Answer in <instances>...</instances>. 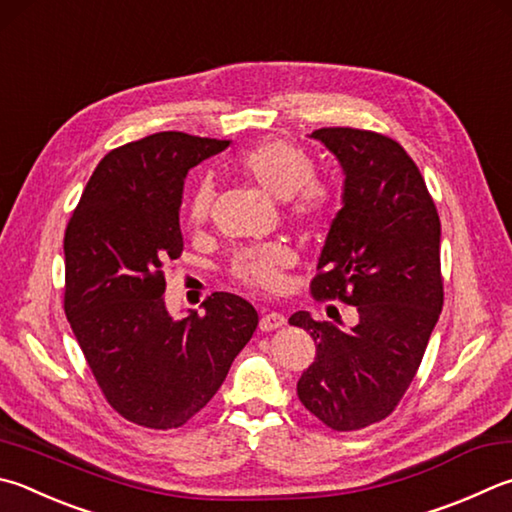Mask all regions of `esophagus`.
Wrapping results in <instances>:
<instances>
[{"label":"esophagus","instance_id":"1","mask_svg":"<svg viewBox=\"0 0 512 512\" xmlns=\"http://www.w3.org/2000/svg\"><path fill=\"white\" fill-rule=\"evenodd\" d=\"M284 315L277 313V311H268L262 315V320H259V329L262 331H273V329H280L284 324Z\"/></svg>","mask_w":512,"mask_h":512}]
</instances>
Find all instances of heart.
Instances as JSON below:
<instances>
[{"mask_svg": "<svg viewBox=\"0 0 512 512\" xmlns=\"http://www.w3.org/2000/svg\"><path fill=\"white\" fill-rule=\"evenodd\" d=\"M235 170L246 181L264 190L268 197L280 199L284 217L291 226L315 232L333 217L338 206L336 188L315 176L313 156L300 145L286 141H264L235 156ZM215 201L210 179L194 183L188 199V219L192 224H206ZM293 264L291 250L282 244H255L237 250L230 259V275L246 286L277 288L282 273Z\"/></svg>", "mask_w": 512, "mask_h": 512, "instance_id": "heart-1", "label": "heart"}]
</instances>
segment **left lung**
Segmentation results:
<instances>
[{"mask_svg": "<svg viewBox=\"0 0 512 512\" xmlns=\"http://www.w3.org/2000/svg\"><path fill=\"white\" fill-rule=\"evenodd\" d=\"M311 138L345 170L311 295L356 306L358 324L342 331L306 311L291 315L315 342L297 396L331 430L353 432L392 414L421 365L443 309L441 221L394 138L353 127H322Z\"/></svg>", "mask_w": 512, "mask_h": 512, "instance_id": "8db88e82", "label": "left lung"}]
</instances>
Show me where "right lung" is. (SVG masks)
<instances>
[{
    "label": "right lung",
    "mask_w": 512,
    "mask_h": 512,
    "mask_svg": "<svg viewBox=\"0 0 512 512\" xmlns=\"http://www.w3.org/2000/svg\"><path fill=\"white\" fill-rule=\"evenodd\" d=\"M230 141L159 132L111 150L64 230V313L102 396L150 430H172L208 405L259 315L212 293L203 313L172 320L163 268L181 257L179 208L190 167Z\"/></svg>",
    "instance_id": "obj_1"
}]
</instances>
